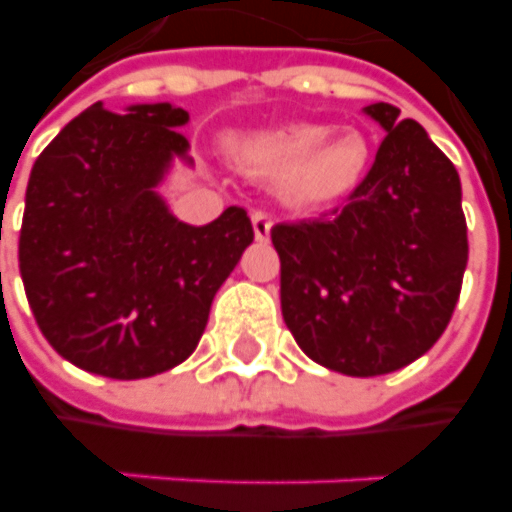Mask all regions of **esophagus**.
<instances>
[{"label":"esophagus","instance_id":"esophagus-1","mask_svg":"<svg viewBox=\"0 0 512 512\" xmlns=\"http://www.w3.org/2000/svg\"><path fill=\"white\" fill-rule=\"evenodd\" d=\"M250 223H253V234L259 242H267L270 239V231H273V217L267 212H253L250 215Z\"/></svg>","mask_w":512,"mask_h":512}]
</instances>
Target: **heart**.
<instances>
[{
	"mask_svg": "<svg viewBox=\"0 0 512 512\" xmlns=\"http://www.w3.org/2000/svg\"><path fill=\"white\" fill-rule=\"evenodd\" d=\"M237 159L264 179H275L281 195L300 209H331L353 198L369 173L372 148L364 134L325 123H292L270 132L237 137Z\"/></svg>",
	"mask_w": 512,
	"mask_h": 512,
	"instance_id": "heart-1",
	"label": "heart"
}]
</instances>
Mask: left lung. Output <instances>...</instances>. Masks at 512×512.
<instances>
[{
    "instance_id": "left-lung-1",
    "label": "left lung",
    "mask_w": 512,
    "mask_h": 512,
    "mask_svg": "<svg viewBox=\"0 0 512 512\" xmlns=\"http://www.w3.org/2000/svg\"><path fill=\"white\" fill-rule=\"evenodd\" d=\"M364 112L386 137L347 206L270 231L286 328L311 361L350 378L389 375L427 353L469 262L455 165L397 107Z\"/></svg>"
}]
</instances>
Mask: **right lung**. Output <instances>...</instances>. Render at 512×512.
<instances>
[{"instance_id":"1","label":"right lung","mask_w":512,"mask_h":512,"mask_svg":"<svg viewBox=\"0 0 512 512\" xmlns=\"http://www.w3.org/2000/svg\"><path fill=\"white\" fill-rule=\"evenodd\" d=\"M187 121L173 104H93L32 165L18 270L46 342L85 372L140 380L190 358L253 242L245 209L187 226L157 192L173 157L192 162Z\"/></svg>"}]
</instances>
